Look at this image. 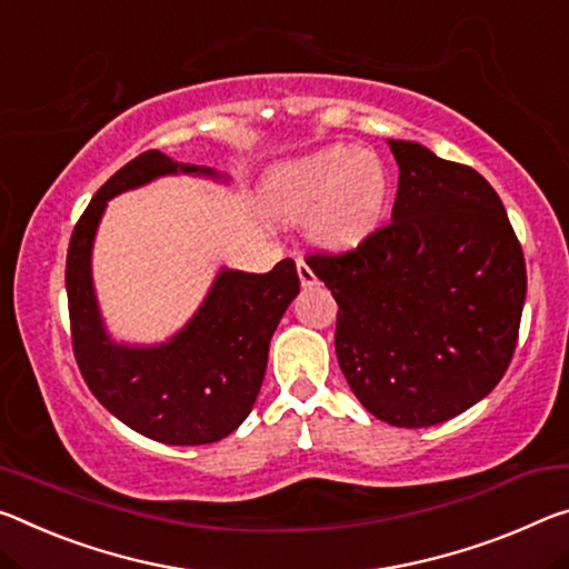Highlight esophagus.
Listing matches in <instances>:
<instances>
[{
    "label": "esophagus",
    "instance_id": "esophagus-1",
    "mask_svg": "<svg viewBox=\"0 0 569 569\" xmlns=\"http://www.w3.org/2000/svg\"><path fill=\"white\" fill-rule=\"evenodd\" d=\"M296 268H299V278H301V286H313L317 283V276H313V270H311V266L306 263L303 258H299L296 260Z\"/></svg>",
    "mask_w": 569,
    "mask_h": 569
}]
</instances>
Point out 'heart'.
<instances>
[{
  "mask_svg": "<svg viewBox=\"0 0 569 569\" xmlns=\"http://www.w3.org/2000/svg\"><path fill=\"white\" fill-rule=\"evenodd\" d=\"M390 171L357 147H327L278 167L266 184L268 204L288 220L309 218V230L327 248L362 242L382 220Z\"/></svg>",
  "mask_w": 569,
  "mask_h": 569,
  "instance_id": "heart-1",
  "label": "heart"
}]
</instances>
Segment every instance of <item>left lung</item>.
<instances>
[{
  "mask_svg": "<svg viewBox=\"0 0 569 569\" xmlns=\"http://www.w3.org/2000/svg\"><path fill=\"white\" fill-rule=\"evenodd\" d=\"M392 220L355 250L306 258L339 303L337 359L351 392L390 426L446 422L489 395L517 349L525 252L479 171L415 141Z\"/></svg>",
  "mask_w": 569,
  "mask_h": 569,
  "instance_id": "8db88e82",
  "label": "left lung"
}]
</instances>
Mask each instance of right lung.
<instances>
[{"label": "right lung", "instance_id": "add662e5", "mask_svg": "<svg viewBox=\"0 0 569 569\" xmlns=\"http://www.w3.org/2000/svg\"><path fill=\"white\" fill-rule=\"evenodd\" d=\"M222 179L214 169L143 151L98 189L70 236L66 288L76 362L96 400L131 430L167 446H204L248 418L268 365V345L299 293L291 258L268 273L222 268L182 331L164 345L129 347L108 337L98 311L90 250L111 197L167 174Z\"/></svg>", "mask_w": 569, "mask_h": 569}]
</instances>
